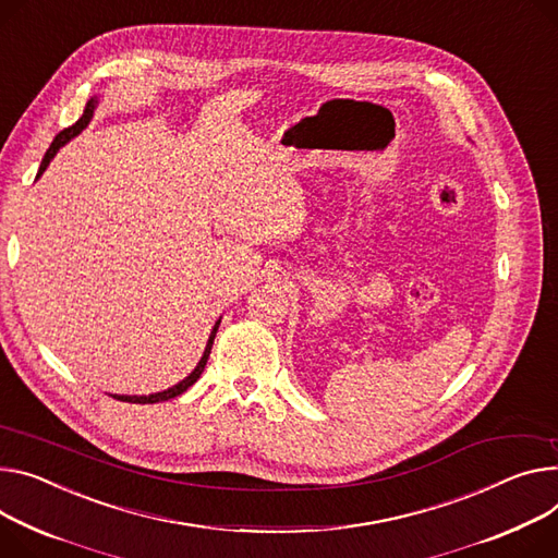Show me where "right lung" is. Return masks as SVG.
<instances>
[{
    "mask_svg": "<svg viewBox=\"0 0 558 558\" xmlns=\"http://www.w3.org/2000/svg\"><path fill=\"white\" fill-rule=\"evenodd\" d=\"M98 100H100V98H98V96H94V98L87 102V107H84L82 118H80L75 124L66 126V130H62V132L56 136V141H53V143H51V147L47 149L45 158H41V165H39V171H37V179H39L41 174H45V169L49 167V162L53 160V156L60 151V147H64L71 138H75V136L84 130V126H87V124L92 122L94 111H96V107H98ZM219 324H221V317L217 319V324H214V328H211V332H209V339H207V344H205L203 357L198 360L196 368H194L185 379H181L179 384H174V387H169V389L158 391V393H149V396H118V393H113L111 398H116V400H120V402H134V404H156V402L171 400V398H177V396L185 393V391L192 387V384L201 377V373H203V368H205V364H207V357H209V351H211V344H214V337H217Z\"/></svg>",
    "mask_w": 558,
    "mask_h": 558,
    "instance_id": "1",
    "label": "right lung"
}]
</instances>
